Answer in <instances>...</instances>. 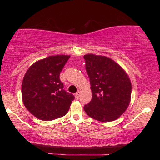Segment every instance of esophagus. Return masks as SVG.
Segmentation results:
<instances>
[{
  "label": "esophagus",
  "instance_id": "obj_1",
  "mask_svg": "<svg viewBox=\"0 0 160 160\" xmlns=\"http://www.w3.org/2000/svg\"><path fill=\"white\" fill-rule=\"evenodd\" d=\"M79 96H80V92L78 91L77 92H76V93L75 94V97H76V99H78V98H79Z\"/></svg>",
  "mask_w": 160,
  "mask_h": 160
}]
</instances>
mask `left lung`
<instances>
[{
    "mask_svg": "<svg viewBox=\"0 0 160 160\" xmlns=\"http://www.w3.org/2000/svg\"><path fill=\"white\" fill-rule=\"evenodd\" d=\"M89 77L92 100L85 105L87 114L100 122H111L124 113L130 104L132 85L123 68L106 56H84Z\"/></svg>",
    "mask_w": 160,
    "mask_h": 160,
    "instance_id": "8db88e82",
    "label": "left lung"
}]
</instances>
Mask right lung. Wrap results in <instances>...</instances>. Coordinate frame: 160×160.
Listing matches in <instances>:
<instances>
[{
  "label": "right lung",
  "mask_w": 160,
  "mask_h": 160,
  "mask_svg": "<svg viewBox=\"0 0 160 160\" xmlns=\"http://www.w3.org/2000/svg\"><path fill=\"white\" fill-rule=\"evenodd\" d=\"M70 55L49 56L33 63L25 74L22 98L26 108L43 121L62 117L74 96L63 89L60 74Z\"/></svg>",
  "instance_id": "right-lung-1"
}]
</instances>
